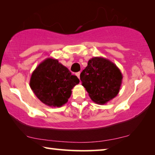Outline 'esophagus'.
I'll use <instances>...</instances> for the list:
<instances>
[{
  "instance_id": "1",
  "label": "esophagus",
  "mask_w": 155,
  "mask_h": 155,
  "mask_svg": "<svg viewBox=\"0 0 155 155\" xmlns=\"http://www.w3.org/2000/svg\"><path fill=\"white\" fill-rule=\"evenodd\" d=\"M75 75H77V77L80 79V72H78V73H76Z\"/></svg>"
}]
</instances>
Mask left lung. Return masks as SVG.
I'll list each match as a JSON object with an SVG mask.
<instances>
[{"label": "left lung", "instance_id": "8db88e82", "mask_svg": "<svg viewBox=\"0 0 155 155\" xmlns=\"http://www.w3.org/2000/svg\"><path fill=\"white\" fill-rule=\"evenodd\" d=\"M120 69L109 59L93 57L80 73L82 85L90 99L98 104H105L117 96L122 84Z\"/></svg>", "mask_w": 155, "mask_h": 155}]
</instances>
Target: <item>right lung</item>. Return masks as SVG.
I'll use <instances>...</instances> for the list:
<instances>
[{
    "mask_svg": "<svg viewBox=\"0 0 155 155\" xmlns=\"http://www.w3.org/2000/svg\"><path fill=\"white\" fill-rule=\"evenodd\" d=\"M80 82L57 59L47 58L32 72L29 86L38 99L51 107H61L68 102L72 89Z\"/></svg>",
    "mask_w": 155,
    "mask_h": 155,
    "instance_id": "right-lung-1",
    "label": "right lung"
}]
</instances>
